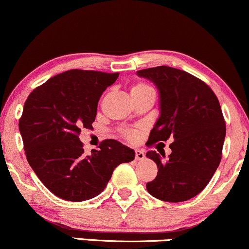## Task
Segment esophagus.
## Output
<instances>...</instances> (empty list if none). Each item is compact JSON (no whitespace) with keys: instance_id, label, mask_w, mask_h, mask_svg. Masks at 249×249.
<instances>
[{"instance_id":"esophagus-1","label":"esophagus","mask_w":249,"mask_h":249,"mask_svg":"<svg viewBox=\"0 0 249 249\" xmlns=\"http://www.w3.org/2000/svg\"><path fill=\"white\" fill-rule=\"evenodd\" d=\"M144 159H145L144 151L140 150V149H136V150H135V160H142Z\"/></svg>"}]
</instances>
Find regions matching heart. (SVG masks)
<instances>
[{"instance_id": "obj_1", "label": "heart", "mask_w": 249, "mask_h": 249, "mask_svg": "<svg viewBox=\"0 0 249 249\" xmlns=\"http://www.w3.org/2000/svg\"><path fill=\"white\" fill-rule=\"evenodd\" d=\"M148 92H154L155 93V89L150 86V85L139 83V84H135L133 87H131V95L137 94V93H148ZM137 134H139V133H137V130L130 129V130H125L124 133V135L125 139L133 141V140H135L137 137Z\"/></svg>"}]
</instances>
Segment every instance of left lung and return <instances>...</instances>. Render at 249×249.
I'll return each mask as SVG.
<instances>
[{"mask_svg":"<svg viewBox=\"0 0 249 249\" xmlns=\"http://www.w3.org/2000/svg\"><path fill=\"white\" fill-rule=\"evenodd\" d=\"M136 73L160 92V115L147 144L174 140L166 160L154 150L145 155L159 169L145 185L148 192L170 203L191 199L205 189L221 160L226 125L218 98L203 80L182 70L157 66Z\"/></svg>","mask_w":249,"mask_h":249,"instance_id":"8db88e82","label":"left lung"}]
</instances>
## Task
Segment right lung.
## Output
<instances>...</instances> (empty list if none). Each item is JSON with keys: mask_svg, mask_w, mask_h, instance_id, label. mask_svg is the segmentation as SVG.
I'll return each instance as SVG.
<instances>
[{"mask_svg": "<svg viewBox=\"0 0 249 249\" xmlns=\"http://www.w3.org/2000/svg\"><path fill=\"white\" fill-rule=\"evenodd\" d=\"M119 73L70 70L38 86L26 99L19 131L29 164L57 197L84 201L100 195L114 169L135 151L115 140L84 153L81 128L90 129L98 102Z\"/></svg>", "mask_w": 249, "mask_h": 249, "instance_id": "obj_1", "label": "right lung"}]
</instances>
